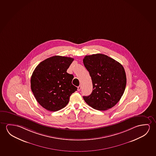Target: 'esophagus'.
Returning <instances> with one entry per match:
<instances>
[{
	"mask_svg": "<svg viewBox=\"0 0 156 156\" xmlns=\"http://www.w3.org/2000/svg\"><path fill=\"white\" fill-rule=\"evenodd\" d=\"M81 88H82V87L80 85V86H79V87H78V91H80V90H81Z\"/></svg>",
	"mask_w": 156,
	"mask_h": 156,
	"instance_id": "34e87169",
	"label": "esophagus"
}]
</instances>
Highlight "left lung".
<instances>
[{
	"label": "left lung",
	"mask_w": 156,
	"mask_h": 156,
	"mask_svg": "<svg viewBox=\"0 0 156 156\" xmlns=\"http://www.w3.org/2000/svg\"><path fill=\"white\" fill-rule=\"evenodd\" d=\"M83 63L93 84L91 94L83 96L85 101L97 110H107L113 107L122 98L126 84L122 65L100 53L86 55Z\"/></svg>",
	"instance_id": "left-lung-1"
}]
</instances>
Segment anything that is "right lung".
<instances>
[{"mask_svg": "<svg viewBox=\"0 0 156 156\" xmlns=\"http://www.w3.org/2000/svg\"><path fill=\"white\" fill-rule=\"evenodd\" d=\"M74 59L55 55L41 62L34 70L31 88L36 100L47 110L57 111L64 108L69 97L77 91L72 84V74L66 71Z\"/></svg>", "mask_w": 156, "mask_h": 156, "instance_id": "1", "label": "right lung"}]
</instances>
